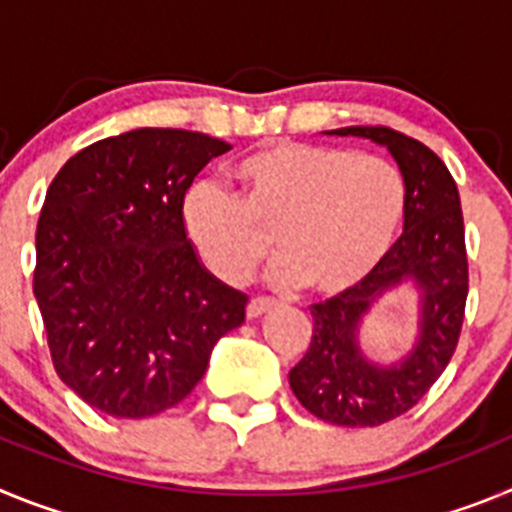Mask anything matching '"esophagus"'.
I'll return each instance as SVG.
<instances>
[{
	"label": "esophagus",
	"instance_id": "esophagus-1",
	"mask_svg": "<svg viewBox=\"0 0 512 512\" xmlns=\"http://www.w3.org/2000/svg\"><path fill=\"white\" fill-rule=\"evenodd\" d=\"M274 305H277V302H274V300H266V297H253V300L248 302V307H246L248 320L261 318V315H264V312H269Z\"/></svg>",
	"mask_w": 512,
	"mask_h": 512
}]
</instances>
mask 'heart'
I'll use <instances>...</instances> for the list:
<instances>
[{
	"label": "heart",
	"instance_id": "1",
	"mask_svg": "<svg viewBox=\"0 0 512 512\" xmlns=\"http://www.w3.org/2000/svg\"><path fill=\"white\" fill-rule=\"evenodd\" d=\"M241 197L194 184L184 228L212 274L238 284L269 253L271 279L341 297L372 277L395 246L405 217L402 174L379 156L312 143H274L235 166Z\"/></svg>",
	"mask_w": 512,
	"mask_h": 512
}]
</instances>
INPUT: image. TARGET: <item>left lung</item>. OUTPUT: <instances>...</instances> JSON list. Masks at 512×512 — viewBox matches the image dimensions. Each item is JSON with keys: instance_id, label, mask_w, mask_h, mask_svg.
Returning a JSON list of instances; mask_svg holds the SVG:
<instances>
[{"instance_id": "1", "label": "left lung", "mask_w": 512, "mask_h": 512, "mask_svg": "<svg viewBox=\"0 0 512 512\" xmlns=\"http://www.w3.org/2000/svg\"><path fill=\"white\" fill-rule=\"evenodd\" d=\"M387 148L405 182V228L387 259L354 292L312 305V341L289 372V387L315 418L346 428L382 425L408 413L454 356L469 292L459 189L441 158L420 140L390 128L328 130ZM402 286L419 297V338L392 365L369 360L360 325Z\"/></svg>"}]
</instances>
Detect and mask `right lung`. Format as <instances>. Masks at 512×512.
Listing matches in <instances>:
<instances>
[{
  "label": "right lung",
  "mask_w": 512,
  "mask_h": 512,
  "mask_svg": "<svg viewBox=\"0 0 512 512\" xmlns=\"http://www.w3.org/2000/svg\"><path fill=\"white\" fill-rule=\"evenodd\" d=\"M230 143L138 128L69 158L45 194L33 292L66 387L112 418L174 408L248 297L212 277L184 228V194Z\"/></svg>",
  "instance_id": "add662e5"
}]
</instances>
